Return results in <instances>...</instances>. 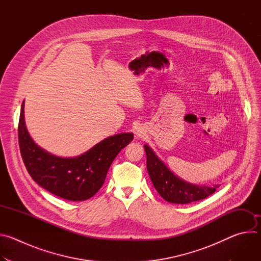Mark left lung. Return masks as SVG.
<instances>
[{
    "label": "left lung",
    "instance_id": "1",
    "mask_svg": "<svg viewBox=\"0 0 261 261\" xmlns=\"http://www.w3.org/2000/svg\"><path fill=\"white\" fill-rule=\"evenodd\" d=\"M146 154V168L148 175L158 193L168 202L186 204L201 200L215 193L219 186L193 185L174 175L168 167L157 157L152 148L144 145Z\"/></svg>",
    "mask_w": 261,
    "mask_h": 261
}]
</instances>
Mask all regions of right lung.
<instances>
[{
	"label": "right lung",
	"instance_id": "right-lung-1",
	"mask_svg": "<svg viewBox=\"0 0 261 261\" xmlns=\"http://www.w3.org/2000/svg\"><path fill=\"white\" fill-rule=\"evenodd\" d=\"M133 140V133L110 136L75 158H61L37 145L30 136L21 104L18 143L25 168L32 178L48 192L67 200L82 201L94 196L107 171L121 152Z\"/></svg>",
	"mask_w": 261,
	"mask_h": 261
}]
</instances>
